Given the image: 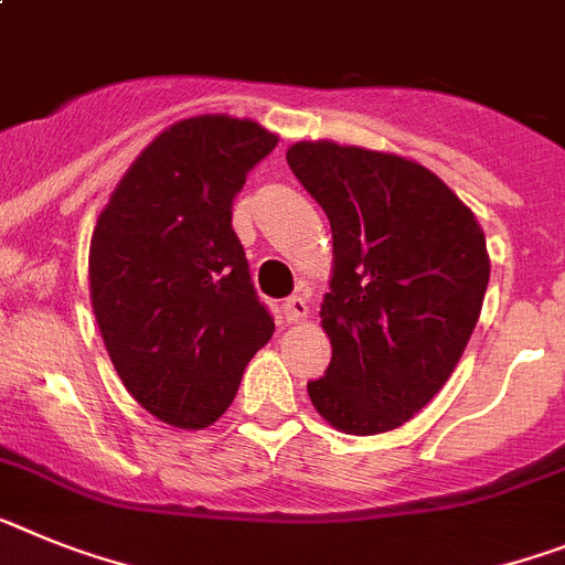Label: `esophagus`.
<instances>
[{
    "instance_id": "esophagus-1",
    "label": "esophagus",
    "mask_w": 565,
    "mask_h": 565,
    "mask_svg": "<svg viewBox=\"0 0 565 565\" xmlns=\"http://www.w3.org/2000/svg\"><path fill=\"white\" fill-rule=\"evenodd\" d=\"M282 315H286V320H300V317L308 315V302L302 294H294V297H288L286 302H282Z\"/></svg>"
}]
</instances>
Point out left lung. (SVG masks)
<instances>
[{
	"instance_id": "obj_1",
	"label": "left lung",
	"mask_w": 565,
	"mask_h": 565,
	"mask_svg": "<svg viewBox=\"0 0 565 565\" xmlns=\"http://www.w3.org/2000/svg\"><path fill=\"white\" fill-rule=\"evenodd\" d=\"M286 159L334 236L320 311L331 363L308 397L340 431H392L460 363L489 286L486 236L412 159L337 142H297Z\"/></svg>"
}]
</instances>
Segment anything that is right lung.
<instances>
[{
  "label": "right lung",
  "mask_w": 565,
  "mask_h": 565,
  "mask_svg": "<svg viewBox=\"0 0 565 565\" xmlns=\"http://www.w3.org/2000/svg\"><path fill=\"white\" fill-rule=\"evenodd\" d=\"M277 137L223 114L182 119L137 157L96 220L90 302L119 380L168 426L205 428L274 334L231 225Z\"/></svg>",
  "instance_id": "obj_1"
}]
</instances>
